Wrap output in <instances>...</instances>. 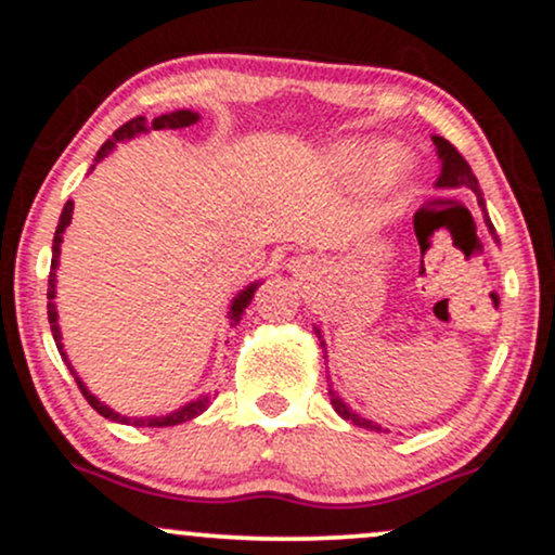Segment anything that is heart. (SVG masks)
<instances>
[{"label":"heart","mask_w":555,"mask_h":555,"mask_svg":"<svg viewBox=\"0 0 555 555\" xmlns=\"http://www.w3.org/2000/svg\"><path fill=\"white\" fill-rule=\"evenodd\" d=\"M362 158H365V151H362V149H349L347 154H344V162H347V164H358V162H362ZM404 169H406L404 156L397 154V151H391V154H386L384 158H380L378 180L393 182L397 177H401V171H404Z\"/></svg>","instance_id":"obj_1"}]
</instances>
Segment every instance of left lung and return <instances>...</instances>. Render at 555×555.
Segmentation results:
<instances>
[{
	"label": "left lung",
	"instance_id": "left-lung-1",
	"mask_svg": "<svg viewBox=\"0 0 555 555\" xmlns=\"http://www.w3.org/2000/svg\"><path fill=\"white\" fill-rule=\"evenodd\" d=\"M433 143H436L438 156H441V162H443L441 177H438V188H467V190H473V193L480 195V188H477V177L473 175V169H469V164L464 162V156L460 154V151H456L454 145H451L446 138H433ZM477 203H480V206H482V197ZM482 211H486V208H482ZM488 227L493 229V224H490V221H488ZM318 339H321V331H318ZM321 347H326V344H323V339H321ZM323 352H326V349H323ZM323 358H326V354H323ZM328 393H331V404H334V410L339 412L344 420H352V423L360 425V428L380 430L378 425L371 423V420H362L358 415H352V412L347 410V404H344V401L336 397L334 391H328Z\"/></svg>",
	"mask_w": 555,
	"mask_h": 555
}]
</instances>
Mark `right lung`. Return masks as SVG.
<instances>
[{
	"instance_id": "right-lung-1",
	"label": "right lung",
	"mask_w": 555,
	"mask_h": 555,
	"mask_svg": "<svg viewBox=\"0 0 555 555\" xmlns=\"http://www.w3.org/2000/svg\"><path fill=\"white\" fill-rule=\"evenodd\" d=\"M195 122H197V114H193V112H184V109H182V112H171V114H162V117L151 119V122H149V119H145V117H135V119H130V122H125L122 127H119L117 132H114L112 140H106V143L101 145V151H99V154H95V164L104 162V158L112 154V149H114V145H117V140L132 138V135H138V132H145V130H184V127H190V125H195ZM69 219H73V201H67V203H65V208H62L60 224H56V232H54L52 271H49V292H47V299H49V305H47V310H49V323H52V334H54L56 349H60L62 360H67V354L62 352V336H60V326H56V308H54V289H56V286H54V282H56V263H60V245H62V234H65V229H67V224H69ZM253 292H256V286H247V289L242 292V295L232 302V310H229V318H232V326H237V323H240V315L245 313V308H247V305H250ZM67 367H69V373L75 375L73 365H69V362H67ZM75 384H78L80 393H82V397L88 399V404H91L93 410L99 412V415H104L106 420H114V423L149 425V428H167V425H180V423H188V420H193V417L201 415V412H206V410H208V404H211V399L203 397V399H197V401H190L188 406H182L180 412H171V415H167V417L130 420V417L117 415V412L109 410V406H106V404H101V401L95 399L93 393L88 391L86 386H82V380L78 378V375H75Z\"/></svg>"
}]
</instances>
